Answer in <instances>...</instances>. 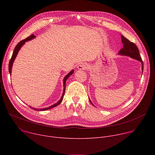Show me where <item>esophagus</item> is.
Instances as JSON below:
<instances>
[{
	"label": "esophagus",
	"mask_w": 155,
	"mask_h": 155,
	"mask_svg": "<svg viewBox=\"0 0 155 155\" xmlns=\"http://www.w3.org/2000/svg\"><path fill=\"white\" fill-rule=\"evenodd\" d=\"M77 68L78 70H85L88 68V65L86 63H82L78 65Z\"/></svg>",
	"instance_id": "esophagus-1"
}]
</instances>
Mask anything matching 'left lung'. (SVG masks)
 Segmentation results:
<instances>
[{
	"label": "left lung",
	"instance_id": "left-lung-1",
	"mask_svg": "<svg viewBox=\"0 0 155 155\" xmlns=\"http://www.w3.org/2000/svg\"><path fill=\"white\" fill-rule=\"evenodd\" d=\"M121 41L123 44V47L122 49H121L119 51L118 54L122 55V56H129L132 59H136V60L140 61L142 64V71L143 72V61L140 56L139 50L138 48L137 47V46L136 45V44L130 41L129 40H127L126 38H125L122 35H121ZM89 100H90V102H91V104L93 105H94L90 98H89Z\"/></svg>",
	"mask_w": 155,
	"mask_h": 155
}]
</instances>
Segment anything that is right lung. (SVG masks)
Masks as SVG:
<instances>
[{
  "instance_id": "add662e5",
  "label": "right lung",
  "mask_w": 155,
  "mask_h": 155,
  "mask_svg": "<svg viewBox=\"0 0 155 155\" xmlns=\"http://www.w3.org/2000/svg\"><path fill=\"white\" fill-rule=\"evenodd\" d=\"M34 38H35V35H34V34H32V35H30L29 37H27L26 39H25V40H23L21 41L20 42H19V43L17 44V45H16V46L15 47V49H14V51H13V54H12V58L10 59V62H9V65H8V71H9V73H10V75H11V74H12V66H13V62H14V61H15V58H16V56H17V54H18V51H19V50L21 49V48L24 45V44L26 43V41H29V40H32V39H34ZM74 70H72L68 74H67V75H66L64 77V80H63V86H64L63 93H62V95L61 99H59V101H58V102H56V104H53V105L50 106L49 107L40 108H40H33V107H30L32 108H33V110H40V111H43V110H47L51 109V108H53V107H56V106L59 105V104H61V102H62V99H63V97H64V96L65 90V86H66V85H65L66 81H67V80L68 79V78L74 73Z\"/></svg>"
}]
</instances>
